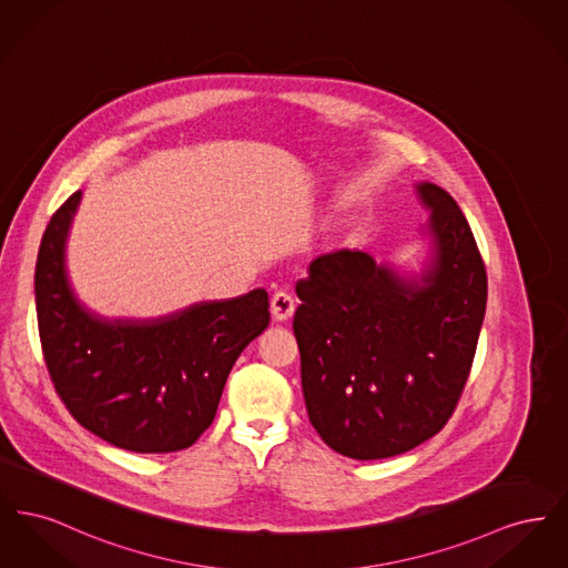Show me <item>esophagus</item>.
Wrapping results in <instances>:
<instances>
[{
  "instance_id": "1",
  "label": "esophagus",
  "mask_w": 568,
  "mask_h": 568,
  "mask_svg": "<svg viewBox=\"0 0 568 568\" xmlns=\"http://www.w3.org/2000/svg\"><path fill=\"white\" fill-rule=\"evenodd\" d=\"M296 311V302L287 292H274L271 300V313L274 322H287Z\"/></svg>"
}]
</instances>
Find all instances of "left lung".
I'll return each mask as SVG.
<instances>
[{"label": "left lung", "instance_id": "1", "mask_svg": "<svg viewBox=\"0 0 568 568\" xmlns=\"http://www.w3.org/2000/svg\"><path fill=\"white\" fill-rule=\"evenodd\" d=\"M428 213L422 271L357 248L311 262L296 283L302 394L313 428L353 459L400 456L458 405L486 315L487 276L456 200L417 183Z\"/></svg>", "mask_w": 568, "mask_h": 568}]
</instances>
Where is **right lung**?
I'll use <instances>...</instances> for the list:
<instances>
[{
  "instance_id": "1",
  "label": "right lung",
  "mask_w": 568,
  "mask_h": 568,
  "mask_svg": "<svg viewBox=\"0 0 568 568\" xmlns=\"http://www.w3.org/2000/svg\"><path fill=\"white\" fill-rule=\"evenodd\" d=\"M82 191L54 213L36 264V313L54 389L89 433L135 454L191 447L215 419L232 366L268 324V294L195 302L162 317H104L65 264Z\"/></svg>"
}]
</instances>
